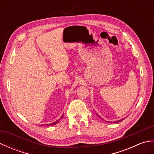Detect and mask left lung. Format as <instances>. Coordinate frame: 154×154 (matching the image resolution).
I'll return each mask as SVG.
<instances>
[{"label": "left lung", "instance_id": "8db88e82", "mask_svg": "<svg viewBox=\"0 0 154 154\" xmlns=\"http://www.w3.org/2000/svg\"><path fill=\"white\" fill-rule=\"evenodd\" d=\"M96 114H97V115L98 116H99V118H100V116L98 115L97 113H96ZM103 120H104V119H103ZM122 119H121V120H119V121H115V122H114V123H118V122H121V121H122ZM106 122H107V121H106Z\"/></svg>", "mask_w": 154, "mask_h": 154}]
</instances>
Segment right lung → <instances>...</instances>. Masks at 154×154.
Listing matches in <instances>:
<instances>
[{
	"mask_svg": "<svg viewBox=\"0 0 154 154\" xmlns=\"http://www.w3.org/2000/svg\"><path fill=\"white\" fill-rule=\"evenodd\" d=\"M63 116V114H62V116H61V119L62 117ZM59 122V120H56V121H55V122H52V123H51V124H45V126H52V125H55V124H57V122ZM42 125H43V124H42Z\"/></svg>",
	"mask_w": 154,
	"mask_h": 154,
	"instance_id": "right-lung-1",
	"label": "right lung"
}]
</instances>
